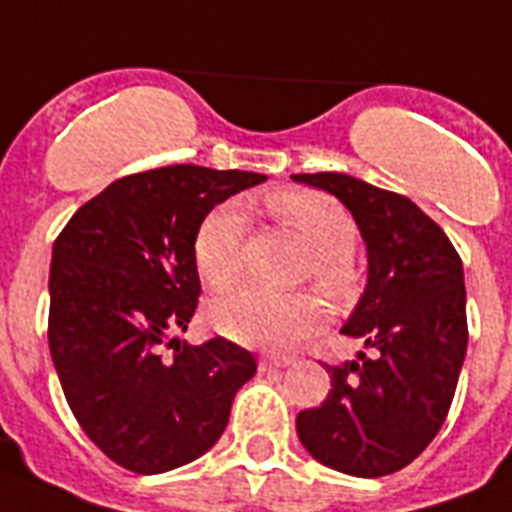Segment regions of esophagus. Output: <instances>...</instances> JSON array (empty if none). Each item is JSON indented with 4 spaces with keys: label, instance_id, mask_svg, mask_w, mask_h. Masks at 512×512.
Segmentation results:
<instances>
[{
    "label": "esophagus",
    "instance_id": "esophagus-1",
    "mask_svg": "<svg viewBox=\"0 0 512 512\" xmlns=\"http://www.w3.org/2000/svg\"><path fill=\"white\" fill-rule=\"evenodd\" d=\"M292 363V357L286 355H268L260 360V371H276V368H286Z\"/></svg>",
    "mask_w": 512,
    "mask_h": 512
}]
</instances>
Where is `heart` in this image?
Returning a JSON list of instances; mask_svg holds the SVG:
<instances>
[{"mask_svg": "<svg viewBox=\"0 0 512 512\" xmlns=\"http://www.w3.org/2000/svg\"><path fill=\"white\" fill-rule=\"evenodd\" d=\"M268 213L313 249L307 276L328 297L342 299L355 284L350 255L357 228L344 207L321 191L284 189L268 197ZM247 249V218L236 205H220L205 215L194 234V263L199 276L215 289H228L242 278ZM321 302L310 294H268L242 289L218 299L213 323L236 344L289 350L321 328Z\"/></svg>", "mask_w": 512, "mask_h": 512, "instance_id": "b5f03b06", "label": "heart"}]
</instances>
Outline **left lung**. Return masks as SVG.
<instances>
[{
    "mask_svg": "<svg viewBox=\"0 0 512 512\" xmlns=\"http://www.w3.org/2000/svg\"><path fill=\"white\" fill-rule=\"evenodd\" d=\"M292 178L344 202L368 247V286L342 328L368 355L326 365L331 389L297 415L299 442L334 471L389 476L429 447L450 413L468 347L463 260L402 194L344 173Z\"/></svg>",
    "mask_w": 512,
    "mask_h": 512,
    "instance_id": "obj_1",
    "label": "left lung"
}]
</instances>
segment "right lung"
Returning <instances> with one entry per match:
<instances>
[{"instance_id": "obj_1", "label": "right lung", "mask_w": 512, "mask_h": 512, "mask_svg": "<svg viewBox=\"0 0 512 512\" xmlns=\"http://www.w3.org/2000/svg\"><path fill=\"white\" fill-rule=\"evenodd\" d=\"M263 181L199 165L131 173L54 239L49 352L83 434L126 471L152 476L205 455L255 376V355L223 336L202 347L170 336L186 331L202 292L199 223Z\"/></svg>"}]
</instances>
